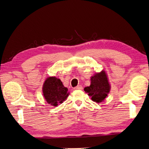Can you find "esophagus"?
Returning a JSON list of instances; mask_svg holds the SVG:
<instances>
[{
    "mask_svg": "<svg viewBox=\"0 0 149 149\" xmlns=\"http://www.w3.org/2000/svg\"><path fill=\"white\" fill-rule=\"evenodd\" d=\"M82 88H83V87H82L81 85H78L74 88V90H81Z\"/></svg>",
    "mask_w": 149,
    "mask_h": 149,
    "instance_id": "1",
    "label": "esophagus"
}]
</instances>
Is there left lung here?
Wrapping results in <instances>:
<instances>
[{
    "instance_id": "1",
    "label": "left lung",
    "mask_w": 149,
    "mask_h": 149,
    "mask_svg": "<svg viewBox=\"0 0 149 149\" xmlns=\"http://www.w3.org/2000/svg\"><path fill=\"white\" fill-rule=\"evenodd\" d=\"M91 85L85 87L84 91L91 97L92 101L101 102L107 97L110 90V85L106 72L102 71L99 73H95L91 77Z\"/></svg>"
}]
</instances>
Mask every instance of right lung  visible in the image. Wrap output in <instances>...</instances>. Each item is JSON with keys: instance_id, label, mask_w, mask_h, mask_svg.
<instances>
[{"instance_id": "1", "label": "right lung", "mask_w": 149, "mask_h": 149, "mask_svg": "<svg viewBox=\"0 0 149 149\" xmlns=\"http://www.w3.org/2000/svg\"><path fill=\"white\" fill-rule=\"evenodd\" d=\"M42 92L48 103L55 107L65 100L69 94L68 88L64 87L60 79L55 77H49L46 80Z\"/></svg>"}]
</instances>
